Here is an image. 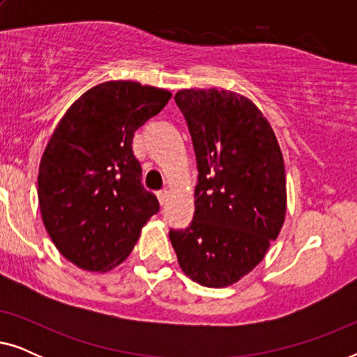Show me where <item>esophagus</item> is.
I'll return each instance as SVG.
<instances>
[{
    "instance_id": "esophagus-1",
    "label": "esophagus",
    "mask_w": 357,
    "mask_h": 357,
    "mask_svg": "<svg viewBox=\"0 0 357 357\" xmlns=\"http://www.w3.org/2000/svg\"><path fill=\"white\" fill-rule=\"evenodd\" d=\"M158 198H159V203L164 206V204L169 202V190H165V188L160 190V192L158 193Z\"/></svg>"
}]
</instances>
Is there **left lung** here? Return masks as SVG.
Returning <instances> with one entry per match:
<instances>
[{
  "mask_svg": "<svg viewBox=\"0 0 357 357\" xmlns=\"http://www.w3.org/2000/svg\"><path fill=\"white\" fill-rule=\"evenodd\" d=\"M175 104L197 155L195 214L169 237L185 275L206 287L241 280L263 260L284 222L286 175L270 123L247 97L185 89Z\"/></svg>",
  "mask_w": 357,
  "mask_h": 357,
  "instance_id": "1",
  "label": "left lung"
}]
</instances>
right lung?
<instances>
[{"label":"right lung","instance_id":"1","mask_svg":"<svg viewBox=\"0 0 357 357\" xmlns=\"http://www.w3.org/2000/svg\"><path fill=\"white\" fill-rule=\"evenodd\" d=\"M170 97L133 81L104 82L82 94L53 131L38 169V203L53 243L82 270L120 265L159 211L131 143Z\"/></svg>","mask_w":357,"mask_h":357}]
</instances>
